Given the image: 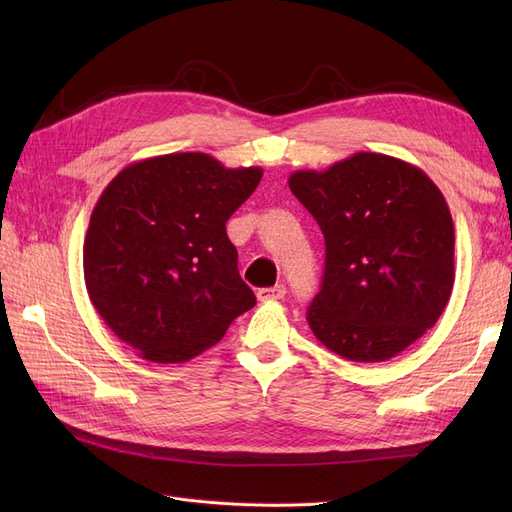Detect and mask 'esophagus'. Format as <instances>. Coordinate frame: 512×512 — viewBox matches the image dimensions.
I'll use <instances>...</instances> for the list:
<instances>
[{"label": "esophagus", "mask_w": 512, "mask_h": 512, "mask_svg": "<svg viewBox=\"0 0 512 512\" xmlns=\"http://www.w3.org/2000/svg\"><path fill=\"white\" fill-rule=\"evenodd\" d=\"M256 297H258V301H262V303H267V301H280V299L286 297V286H284V284H277V286H273V288H260V290L256 292Z\"/></svg>", "instance_id": "obj_1"}]
</instances>
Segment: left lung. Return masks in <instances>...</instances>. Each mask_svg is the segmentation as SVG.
<instances>
[{
	"mask_svg": "<svg viewBox=\"0 0 512 512\" xmlns=\"http://www.w3.org/2000/svg\"><path fill=\"white\" fill-rule=\"evenodd\" d=\"M288 185L327 245L309 329L356 363L404 352L438 322L455 284V228L438 185L371 151L297 170Z\"/></svg>",
	"mask_w": 512,
	"mask_h": 512,
	"instance_id": "1",
	"label": "left lung"
}]
</instances>
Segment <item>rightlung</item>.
Wrapping results in <instances>:
<instances>
[{"label": "right lung", "instance_id": "obj_1", "mask_svg": "<svg viewBox=\"0 0 512 512\" xmlns=\"http://www.w3.org/2000/svg\"><path fill=\"white\" fill-rule=\"evenodd\" d=\"M262 168H226L207 153H166L106 185L83 245L89 299L147 361L185 363L218 344L256 305L226 222Z\"/></svg>", "mask_w": 512, "mask_h": 512}]
</instances>
